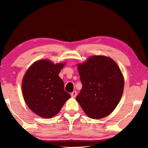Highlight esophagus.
I'll return each instance as SVG.
<instances>
[{
  "label": "esophagus",
  "mask_w": 148,
  "mask_h": 148,
  "mask_svg": "<svg viewBox=\"0 0 148 148\" xmlns=\"http://www.w3.org/2000/svg\"><path fill=\"white\" fill-rule=\"evenodd\" d=\"M76 95H77V92H76V91H74L73 92L71 93V97H72V98H75V97H76Z\"/></svg>",
  "instance_id": "esophagus-1"
}]
</instances>
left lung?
<instances>
[{
	"label": "left lung",
	"mask_w": 148,
	"mask_h": 148,
	"mask_svg": "<svg viewBox=\"0 0 148 148\" xmlns=\"http://www.w3.org/2000/svg\"><path fill=\"white\" fill-rule=\"evenodd\" d=\"M83 87L76 100L86 116L106 117L118 106L124 89V77L119 66L109 56L93 55L77 64Z\"/></svg>",
	"instance_id": "8db88e82"
}]
</instances>
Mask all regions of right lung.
Wrapping results in <instances>:
<instances>
[{
	"label": "right lung",
	"mask_w": 148,
	"mask_h": 148,
	"mask_svg": "<svg viewBox=\"0 0 148 148\" xmlns=\"http://www.w3.org/2000/svg\"><path fill=\"white\" fill-rule=\"evenodd\" d=\"M65 65L64 62L54 64L48 59L39 60L24 75L21 83L24 100L31 111L40 117H54L71 98L58 76Z\"/></svg>",
	"instance_id": "right-lung-1"
}]
</instances>
